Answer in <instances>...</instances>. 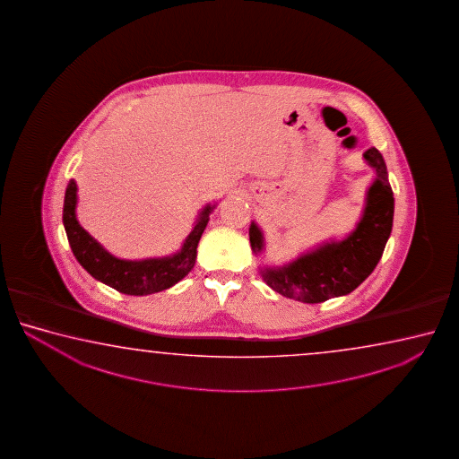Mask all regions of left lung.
<instances>
[{
	"mask_svg": "<svg viewBox=\"0 0 459 459\" xmlns=\"http://www.w3.org/2000/svg\"><path fill=\"white\" fill-rule=\"evenodd\" d=\"M363 159L376 177L366 189L365 207L357 225L342 239L329 238L290 262L260 264L262 280L274 292L297 302H326L355 290L379 264L392 233L395 204L381 152L369 148ZM249 239L254 255H262L264 236L255 221L250 223Z\"/></svg>",
	"mask_w": 459,
	"mask_h": 459,
	"instance_id": "1",
	"label": "left lung"
}]
</instances>
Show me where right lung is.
<instances>
[{"instance_id":"right-lung-1","label":"right lung","mask_w":459,"mask_h":459,"mask_svg":"<svg viewBox=\"0 0 459 459\" xmlns=\"http://www.w3.org/2000/svg\"><path fill=\"white\" fill-rule=\"evenodd\" d=\"M77 183L70 179L64 195L63 223L70 249L78 264L102 284L126 296H149L175 286L195 268L197 244L201 241L210 213L217 207L205 204L197 213L195 225L181 247L170 255L149 256L141 260H125L112 255L96 241L77 220Z\"/></svg>"}]
</instances>
